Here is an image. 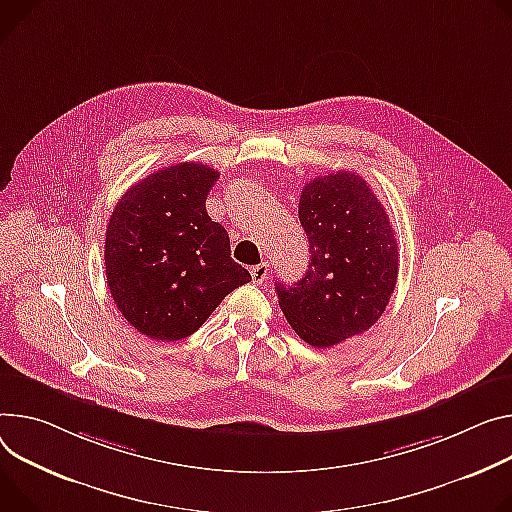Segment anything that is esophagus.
<instances>
[{
  "instance_id": "esophagus-1",
  "label": "esophagus",
  "mask_w": 512,
  "mask_h": 512,
  "mask_svg": "<svg viewBox=\"0 0 512 512\" xmlns=\"http://www.w3.org/2000/svg\"><path fill=\"white\" fill-rule=\"evenodd\" d=\"M267 263H261V265H255V267H251V280H253V284H263L265 282V277H267Z\"/></svg>"
}]
</instances>
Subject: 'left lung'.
I'll return each instance as SVG.
<instances>
[{
    "instance_id": "8db88e82",
    "label": "left lung",
    "mask_w": 512,
    "mask_h": 512,
    "mask_svg": "<svg viewBox=\"0 0 512 512\" xmlns=\"http://www.w3.org/2000/svg\"><path fill=\"white\" fill-rule=\"evenodd\" d=\"M300 224L310 243L300 282H275L280 308L312 347L365 333L382 316L398 280V243L386 208L363 177L337 171L302 190Z\"/></svg>"
}]
</instances>
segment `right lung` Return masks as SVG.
<instances>
[{"label":"right lung","instance_id":"add662e5","mask_svg":"<svg viewBox=\"0 0 512 512\" xmlns=\"http://www.w3.org/2000/svg\"><path fill=\"white\" fill-rule=\"evenodd\" d=\"M218 171L163 167L118 200L106 228V277L114 304L155 341L194 335L251 273L232 261L228 232L206 212Z\"/></svg>","mask_w":512,"mask_h":512}]
</instances>
